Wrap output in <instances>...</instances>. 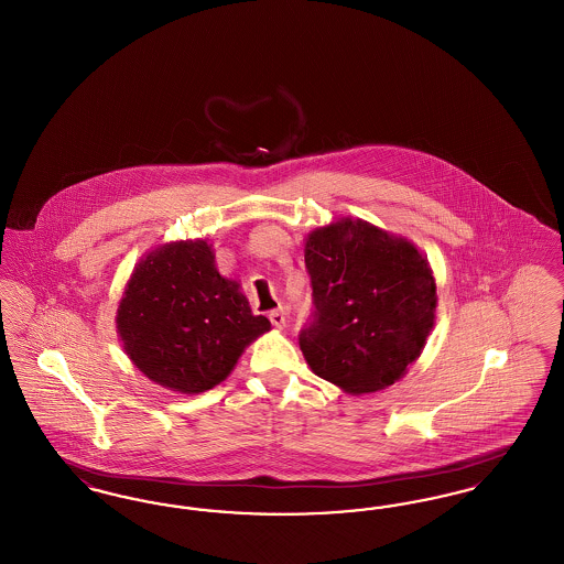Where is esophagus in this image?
<instances>
[{
  "label": "esophagus",
  "mask_w": 564,
  "mask_h": 564,
  "mask_svg": "<svg viewBox=\"0 0 564 564\" xmlns=\"http://www.w3.org/2000/svg\"><path fill=\"white\" fill-rule=\"evenodd\" d=\"M269 319L276 329H283V327L288 325V315H285V311H283V308H274V311H270Z\"/></svg>",
  "instance_id": "obj_1"
}]
</instances>
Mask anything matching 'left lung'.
Wrapping results in <instances>:
<instances>
[{
	"label": "left lung",
	"mask_w": 564,
	"mask_h": 564,
	"mask_svg": "<svg viewBox=\"0 0 564 564\" xmlns=\"http://www.w3.org/2000/svg\"><path fill=\"white\" fill-rule=\"evenodd\" d=\"M304 264L313 313L297 340L311 370L347 393L393 384L435 319L427 258L368 221L340 219L308 235Z\"/></svg>",
	"instance_id": "left-lung-1"
}]
</instances>
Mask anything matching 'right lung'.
Instances as JSON below:
<instances>
[{
	"label": "right lung",
	"mask_w": 564,
	"mask_h": 564,
	"mask_svg": "<svg viewBox=\"0 0 564 564\" xmlns=\"http://www.w3.org/2000/svg\"><path fill=\"white\" fill-rule=\"evenodd\" d=\"M116 323L134 366L188 395L219 384L245 347L270 329L239 283L217 272L207 241L171 242L141 260Z\"/></svg>",
	"instance_id": "1"
}]
</instances>
